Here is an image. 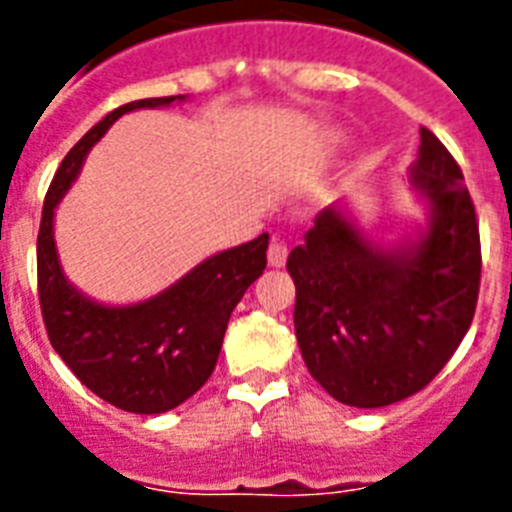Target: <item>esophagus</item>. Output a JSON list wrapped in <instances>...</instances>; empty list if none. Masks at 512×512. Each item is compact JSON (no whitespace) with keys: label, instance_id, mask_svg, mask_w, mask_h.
<instances>
[{"label":"esophagus","instance_id":"esophagus-1","mask_svg":"<svg viewBox=\"0 0 512 512\" xmlns=\"http://www.w3.org/2000/svg\"><path fill=\"white\" fill-rule=\"evenodd\" d=\"M287 255H289L287 244H284L281 239H273L271 247H268V263H271L273 268H281V265L287 263Z\"/></svg>","mask_w":512,"mask_h":512}]
</instances>
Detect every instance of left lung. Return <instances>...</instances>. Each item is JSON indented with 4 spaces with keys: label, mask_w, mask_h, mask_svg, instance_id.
<instances>
[{
    "label": "left lung",
    "mask_w": 512,
    "mask_h": 512,
    "mask_svg": "<svg viewBox=\"0 0 512 512\" xmlns=\"http://www.w3.org/2000/svg\"><path fill=\"white\" fill-rule=\"evenodd\" d=\"M409 175L430 204L420 239L382 249L332 204L287 260L305 366L329 396L358 409L425 388L476 313L481 239L460 164L420 127Z\"/></svg>",
    "instance_id": "8db88e82"
}]
</instances>
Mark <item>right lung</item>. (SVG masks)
<instances>
[{
  "instance_id": "right-lung-1",
  "label": "right lung",
  "mask_w": 512,
  "mask_h": 512,
  "mask_svg": "<svg viewBox=\"0 0 512 512\" xmlns=\"http://www.w3.org/2000/svg\"><path fill=\"white\" fill-rule=\"evenodd\" d=\"M183 95L146 98L103 116L60 162L44 196L36 239L39 305L52 348L68 369L116 409L162 414L180 406L209 380L233 308L265 271L268 233L207 257L162 295L135 305H103L63 276L52 217L82 170L84 156L111 124L135 108L170 106Z\"/></svg>"
}]
</instances>
